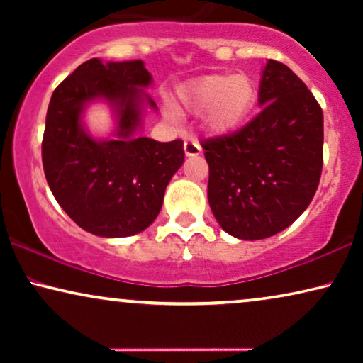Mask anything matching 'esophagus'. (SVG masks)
Segmentation results:
<instances>
[{
    "label": "esophagus",
    "instance_id": "esophagus-1",
    "mask_svg": "<svg viewBox=\"0 0 363 363\" xmlns=\"http://www.w3.org/2000/svg\"><path fill=\"white\" fill-rule=\"evenodd\" d=\"M183 150H185L186 157H196V155H200L201 147L196 140H186L185 143H183Z\"/></svg>",
    "mask_w": 363,
    "mask_h": 363
}]
</instances>
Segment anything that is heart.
I'll use <instances>...</instances> for the list:
<instances>
[{
	"label": "heart",
	"instance_id": "b5f03b06",
	"mask_svg": "<svg viewBox=\"0 0 363 363\" xmlns=\"http://www.w3.org/2000/svg\"><path fill=\"white\" fill-rule=\"evenodd\" d=\"M257 104V87L242 74H206L178 89V104L163 99V111L172 122L182 113L201 116V125L216 137L230 135L250 121Z\"/></svg>",
	"mask_w": 363,
	"mask_h": 363
}]
</instances>
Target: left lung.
Returning <instances> with one entry per match:
<instances>
[{
  "instance_id": "obj_1",
  "label": "left lung",
  "mask_w": 363,
  "mask_h": 363,
  "mask_svg": "<svg viewBox=\"0 0 363 363\" xmlns=\"http://www.w3.org/2000/svg\"><path fill=\"white\" fill-rule=\"evenodd\" d=\"M257 104L261 112L246 127L203 143L213 215L228 235L246 241L274 236L306 211L324 147L322 108L286 64L266 62Z\"/></svg>"
}]
</instances>
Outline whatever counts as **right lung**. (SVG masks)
I'll use <instances>...</instances> for the list:
<instances>
[{
  "instance_id": "right-lung-1",
  "label": "right lung",
  "mask_w": 363,
  "mask_h": 363,
  "mask_svg": "<svg viewBox=\"0 0 363 363\" xmlns=\"http://www.w3.org/2000/svg\"><path fill=\"white\" fill-rule=\"evenodd\" d=\"M150 86L140 59L94 57L52 92L43 137L44 175L62 210L96 236L125 238L150 226L185 160L182 140L140 135L145 107L157 111L143 91ZM96 101H106L114 113L111 138H94L83 122L86 107Z\"/></svg>"
}]
</instances>
